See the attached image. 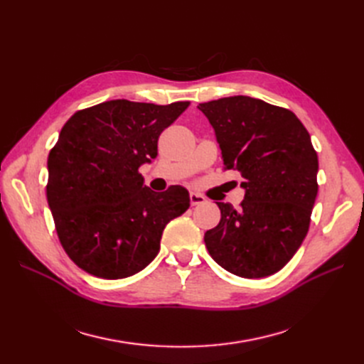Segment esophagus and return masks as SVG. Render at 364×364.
<instances>
[{"label":"esophagus","instance_id":"34e87169","mask_svg":"<svg viewBox=\"0 0 364 364\" xmlns=\"http://www.w3.org/2000/svg\"><path fill=\"white\" fill-rule=\"evenodd\" d=\"M190 202L193 206L196 205H202L205 202V197L199 193H190Z\"/></svg>","mask_w":364,"mask_h":364}]
</instances>
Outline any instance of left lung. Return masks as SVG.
<instances>
[{"label": "left lung", "mask_w": 364, "mask_h": 364, "mask_svg": "<svg viewBox=\"0 0 364 364\" xmlns=\"http://www.w3.org/2000/svg\"><path fill=\"white\" fill-rule=\"evenodd\" d=\"M211 123L226 170L240 171V209L215 202L220 223L205 232L213 259L241 278H264L287 264L310 228L317 153L291 111L235 95L197 106Z\"/></svg>", "instance_id": "obj_1"}]
</instances>
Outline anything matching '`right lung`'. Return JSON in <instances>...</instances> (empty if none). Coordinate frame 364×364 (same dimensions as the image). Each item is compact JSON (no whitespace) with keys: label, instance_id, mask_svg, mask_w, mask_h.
Returning <instances> with one entry per match:
<instances>
[{"label":"right lung","instance_id":"add662e5","mask_svg":"<svg viewBox=\"0 0 364 364\" xmlns=\"http://www.w3.org/2000/svg\"><path fill=\"white\" fill-rule=\"evenodd\" d=\"M190 102L111 100L75 112L48 155L47 200L60 245L86 273L121 279L155 259L164 228L190 208L173 185L155 193L138 168Z\"/></svg>","mask_w":364,"mask_h":364}]
</instances>
